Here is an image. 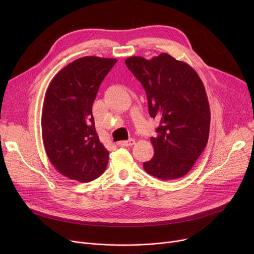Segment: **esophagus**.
Masks as SVG:
<instances>
[{"label":"esophagus","instance_id":"1","mask_svg":"<svg viewBox=\"0 0 254 254\" xmlns=\"http://www.w3.org/2000/svg\"><path fill=\"white\" fill-rule=\"evenodd\" d=\"M134 144H135L134 139H130V140H127V141H119L117 143L119 147H128V146H132Z\"/></svg>","mask_w":254,"mask_h":254}]
</instances>
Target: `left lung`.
<instances>
[{"mask_svg": "<svg viewBox=\"0 0 254 254\" xmlns=\"http://www.w3.org/2000/svg\"><path fill=\"white\" fill-rule=\"evenodd\" d=\"M142 83L152 118L161 125L150 141L154 155L143 164L148 174L163 180L183 177L191 170L208 143L210 106L205 86L191 66L168 53L146 60H126Z\"/></svg>", "mask_w": 254, "mask_h": 254, "instance_id": "obj_1", "label": "left lung"}]
</instances>
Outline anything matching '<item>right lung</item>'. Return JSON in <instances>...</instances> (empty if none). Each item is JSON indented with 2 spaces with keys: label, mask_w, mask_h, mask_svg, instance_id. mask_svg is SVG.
<instances>
[{
  "label": "right lung",
  "mask_w": 254,
  "mask_h": 254,
  "mask_svg": "<svg viewBox=\"0 0 254 254\" xmlns=\"http://www.w3.org/2000/svg\"><path fill=\"white\" fill-rule=\"evenodd\" d=\"M117 62L80 58L50 81L42 109V138L50 163L62 175L89 182L106 170L109 151L101 143L91 107L99 87Z\"/></svg>",
  "instance_id": "1"
}]
</instances>
